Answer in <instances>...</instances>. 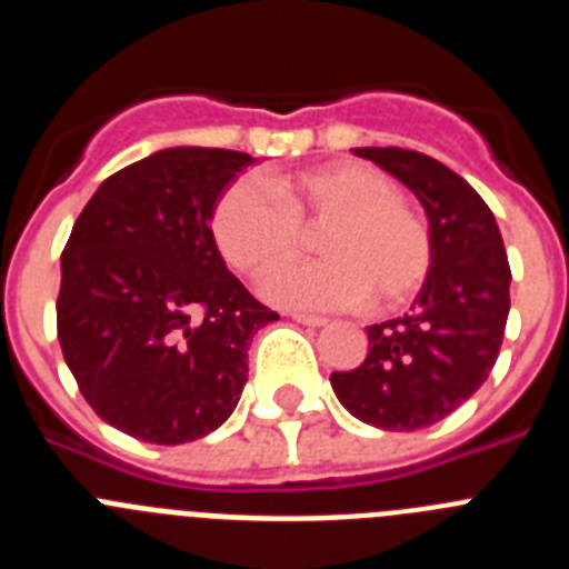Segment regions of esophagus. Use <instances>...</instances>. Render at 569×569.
<instances>
[{
  "label": "esophagus",
  "instance_id": "esophagus-1",
  "mask_svg": "<svg viewBox=\"0 0 569 569\" xmlns=\"http://www.w3.org/2000/svg\"><path fill=\"white\" fill-rule=\"evenodd\" d=\"M290 319H293V321H299V325H305V328H325V325H328V319H321V316L290 313Z\"/></svg>",
  "mask_w": 569,
  "mask_h": 569
}]
</instances>
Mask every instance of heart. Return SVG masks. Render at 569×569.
<instances>
[{
	"mask_svg": "<svg viewBox=\"0 0 569 569\" xmlns=\"http://www.w3.org/2000/svg\"><path fill=\"white\" fill-rule=\"evenodd\" d=\"M325 261L284 270L268 284L276 305L301 310H396L425 288L433 268L430 228L399 184L361 162H336L276 179H236L210 213L216 248L236 273L268 279L319 233Z\"/></svg>",
	"mask_w": 569,
	"mask_h": 569,
	"instance_id": "heart-1",
	"label": "heart"
}]
</instances>
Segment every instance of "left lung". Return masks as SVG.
Segmentation results:
<instances>
[{"mask_svg": "<svg viewBox=\"0 0 569 569\" xmlns=\"http://www.w3.org/2000/svg\"><path fill=\"white\" fill-rule=\"evenodd\" d=\"M353 153L413 190L433 268L410 310L370 325L365 361L330 385L365 425L410 433L447 419L490 376L510 313V264L492 210L447 164L405 148Z\"/></svg>", "mask_w": 569, "mask_h": 569, "instance_id": "left-lung-1", "label": "left lung"}]
</instances>
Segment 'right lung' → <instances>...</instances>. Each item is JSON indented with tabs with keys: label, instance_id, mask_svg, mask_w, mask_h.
Here are the masks:
<instances>
[{
	"label": "right lung",
	"instance_id": "add662e5",
	"mask_svg": "<svg viewBox=\"0 0 569 569\" xmlns=\"http://www.w3.org/2000/svg\"><path fill=\"white\" fill-rule=\"evenodd\" d=\"M256 159L168 148L108 176L62 250L57 330L84 401L150 445L213 433L239 405L248 347L279 319L224 268L216 199Z\"/></svg>",
	"mask_w": 569,
	"mask_h": 569
}]
</instances>
